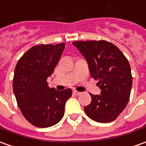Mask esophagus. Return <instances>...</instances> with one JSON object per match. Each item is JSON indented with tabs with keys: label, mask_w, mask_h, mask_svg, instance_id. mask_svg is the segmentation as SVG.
<instances>
[{
	"label": "esophagus",
	"mask_w": 146,
	"mask_h": 146,
	"mask_svg": "<svg viewBox=\"0 0 146 146\" xmlns=\"http://www.w3.org/2000/svg\"><path fill=\"white\" fill-rule=\"evenodd\" d=\"M73 95H76V96H77V95H80L81 93H80V92H78V91H76V90H73Z\"/></svg>",
	"instance_id": "esophagus-1"
}]
</instances>
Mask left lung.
<instances>
[{
	"mask_svg": "<svg viewBox=\"0 0 146 146\" xmlns=\"http://www.w3.org/2000/svg\"><path fill=\"white\" fill-rule=\"evenodd\" d=\"M73 44L86 58L91 77L98 80L100 95L90 94L92 101L84 108L97 122L114 121L127 105L132 88L131 68L116 45L106 40L75 41Z\"/></svg>",
	"mask_w": 146,
	"mask_h": 146,
	"instance_id": "left-lung-1",
	"label": "left lung"
}]
</instances>
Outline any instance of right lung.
I'll return each mask as SVG.
<instances>
[{"label":"right lung","mask_w":146,"mask_h":146,"mask_svg":"<svg viewBox=\"0 0 146 146\" xmlns=\"http://www.w3.org/2000/svg\"><path fill=\"white\" fill-rule=\"evenodd\" d=\"M65 43L35 45L21 57L16 65L13 89L24 117L36 127L56 125L65 113L72 90L49 88L52 75L65 49Z\"/></svg>","instance_id":"right-lung-1"}]
</instances>
